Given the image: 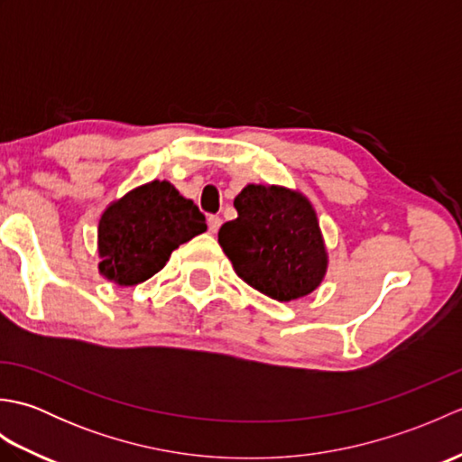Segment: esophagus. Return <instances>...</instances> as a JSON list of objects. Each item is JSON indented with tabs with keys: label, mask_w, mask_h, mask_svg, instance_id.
Here are the masks:
<instances>
[{
	"label": "esophagus",
	"mask_w": 462,
	"mask_h": 462,
	"mask_svg": "<svg viewBox=\"0 0 462 462\" xmlns=\"http://www.w3.org/2000/svg\"><path fill=\"white\" fill-rule=\"evenodd\" d=\"M220 226H222V218H220V216L210 214V216H208V230H210L212 234H216V232H218Z\"/></svg>",
	"instance_id": "obj_1"
}]
</instances>
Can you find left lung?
I'll list each match as a JSON object with an SVG mask.
<instances>
[{"label": "left lung", "mask_w": 462, "mask_h": 462, "mask_svg": "<svg viewBox=\"0 0 462 462\" xmlns=\"http://www.w3.org/2000/svg\"><path fill=\"white\" fill-rule=\"evenodd\" d=\"M234 208L238 218L222 224L218 244L244 282L278 301L303 298L319 286L328 252L306 196L248 184Z\"/></svg>", "instance_id": "8db88e82"}]
</instances>
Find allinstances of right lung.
Listing matches in <instances>:
<instances>
[{
  "label": "right lung",
  "instance_id": "add662e5",
  "mask_svg": "<svg viewBox=\"0 0 462 462\" xmlns=\"http://www.w3.org/2000/svg\"><path fill=\"white\" fill-rule=\"evenodd\" d=\"M206 230L192 200L166 180H152L113 202L99 220V272L134 286L164 268L172 250Z\"/></svg>",
  "mask_w": 462,
  "mask_h": 462
}]
</instances>
